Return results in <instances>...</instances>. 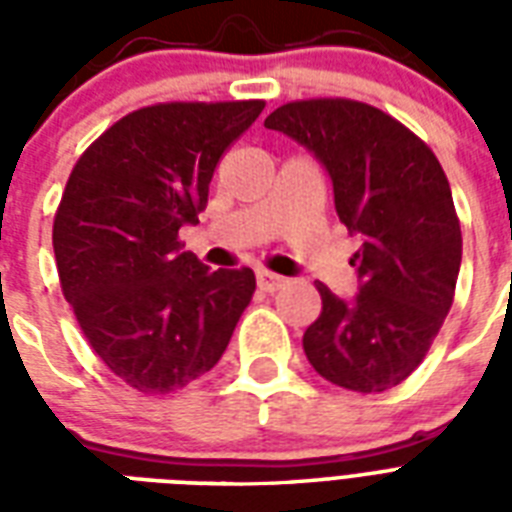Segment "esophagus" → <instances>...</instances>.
Wrapping results in <instances>:
<instances>
[{"mask_svg": "<svg viewBox=\"0 0 512 512\" xmlns=\"http://www.w3.org/2000/svg\"><path fill=\"white\" fill-rule=\"evenodd\" d=\"M284 284H287V279H284V276H279V273L257 271V287L263 289V292H276V289H281Z\"/></svg>", "mask_w": 512, "mask_h": 512, "instance_id": "34e87169", "label": "esophagus"}]
</instances>
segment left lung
Masks as SVG:
<instances>
[{"label": "left lung", "instance_id": "1", "mask_svg": "<svg viewBox=\"0 0 512 512\" xmlns=\"http://www.w3.org/2000/svg\"><path fill=\"white\" fill-rule=\"evenodd\" d=\"M265 127L316 154L337 215L364 241L350 260L353 303L316 287L321 316L305 329V356L340 388H393L422 364L454 303L462 231L449 180L425 140L369 103L292 100Z\"/></svg>", "mask_w": 512, "mask_h": 512}]
</instances>
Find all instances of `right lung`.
Segmentation results:
<instances>
[{
  "mask_svg": "<svg viewBox=\"0 0 512 512\" xmlns=\"http://www.w3.org/2000/svg\"><path fill=\"white\" fill-rule=\"evenodd\" d=\"M265 100L156 103L122 116L68 175L52 247L60 289L100 361L164 396L220 361L255 292L249 268L209 271L180 252L209 180Z\"/></svg>",
  "mask_w": 512,
  "mask_h": 512,
  "instance_id": "right-lung-1",
  "label": "right lung"
}]
</instances>
